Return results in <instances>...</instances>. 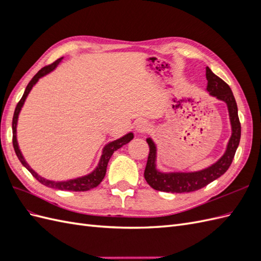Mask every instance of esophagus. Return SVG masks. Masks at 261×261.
Segmentation results:
<instances>
[{
	"mask_svg": "<svg viewBox=\"0 0 261 261\" xmlns=\"http://www.w3.org/2000/svg\"><path fill=\"white\" fill-rule=\"evenodd\" d=\"M136 130L139 134H144L150 130V124L147 121H139L136 125Z\"/></svg>",
	"mask_w": 261,
	"mask_h": 261,
	"instance_id": "34e87169",
	"label": "esophagus"
}]
</instances>
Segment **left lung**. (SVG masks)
Listing matches in <instances>:
<instances>
[{"label": "left lung", "mask_w": 261, "mask_h": 261, "mask_svg": "<svg viewBox=\"0 0 261 261\" xmlns=\"http://www.w3.org/2000/svg\"><path fill=\"white\" fill-rule=\"evenodd\" d=\"M206 77L208 81L207 90L211 96L225 102L228 114H230L232 136L228 140L226 151L215 164L198 172L161 173L155 169V145L151 138H148L147 143L149 145V155L144 175L147 183L155 191L167 193H191L198 191V189L207 186L211 181L219 178L221 175H223L230 168L234 159L236 149L239 147L241 139V123L238 113V105H236L230 86L216 74H213L209 67H206Z\"/></svg>", "instance_id": "left-lung-1"}]
</instances>
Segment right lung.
<instances>
[{
    "instance_id": "1",
    "label": "right lung",
    "mask_w": 261,
    "mask_h": 261,
    "mask_svg": "<svg viewBox=\"0 0 261 261\" xmlns=\"http://www.w3.org/2000/svg\"><path fill=\"white\" fill-rule=\"evenodd\" d=\"M62 61V58L57 60L55 62H53L52 64L48 65V66H44L43 68H41L39 72L33 77V80L29 82V84L26 87V90L23 92L21 99L19 100V102L16 106V109H15V112H14V116H13V123H12V128H13V147L15 152H16V155L19 159V161L21 162V164L25 167L33 176L38 180L40 181L41 184L51 187V188H57V189H61V191H72V192H85V191H89L91 188L97 187L102 179L105 178L106 176V172H107V167H108V163L110 158L112 156L113 152L115 150H117L118 148H121L122 146L126 145L127 143L133 139L134 135L133 133H128L126 134L125 136H123L122 138L117 139L112 141V143L108 144L105 148H103V151H102V155H101V159L100 162L98 164V167L96 168L93 172H91L90 174L88 175H85L82 177H78L75 179H69V180H65V181H54V180H49V179H45L41 176H39L37 173L31 169L29 165L27 164V162L23 159V156L20 152V150L18 148V144H17V138H16V126H17V120H18V115L19 112L21 110V107L23 106V102H25L28 93L30 92L31 88H33L34 85L39 81V78H41L42 76L46 75L48 73H50L51 70H53L55 67L58 66L59 63Z\"/></svg>"
}]
</instances>
